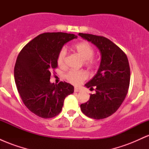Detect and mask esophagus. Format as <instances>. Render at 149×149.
<instances>
[{"instance_id": "esophagus-1", "label": "esophagus", "mask_w": 149, "mask_h": 149, "mask_svg": "<svg viewBox=\"0 0 149 149\" xmlns=\"http://www.w3.org/2000/svg\"><path fill=\"white\" fill-rule=\"evenodd\" d=\"M74 91L76 92H80V91H81V89L78 88H74Z\"/></svg>"}]
</instances>
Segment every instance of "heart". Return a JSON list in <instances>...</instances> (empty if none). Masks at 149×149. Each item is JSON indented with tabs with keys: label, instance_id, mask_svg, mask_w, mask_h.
I'll use <instances>...</instances> for the list:
<instances>
[{
	"label": "heart",
	"instance_id": "b5f03b06",
	"mask_svg": "<svg viewBox=\"0 0 149 149\" xmlns=\"http://www.w3.org/2000/svg\"><path fill=\"white\" fill-rule=\"evenodd\" d=\"M73 49L77 54L84 60V64L90 68H95L97 64L96 59L93 58L95 54V49L90 43L87 42H80L73 46ZM67 51L63 47L59 51L57 56V64L59 66L64 68L66 66ZM88 73L83 70L74 71L71 70L65 75L66 79L74 85H79L88 78Z\"/></svg>",
	"mask_w": 149,
	"mask_h": 149
}]
</instances>
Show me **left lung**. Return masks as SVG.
I'll return each instance as SVG.
<instances>
[{
	"label": "left lung",
	"mask_w": 149,
	"mask_h": 149,
	"mask_svg": "<svg viewBox=\"0 0 149 149\" xmlns=\"http://www.w3.org/2000/svg\"><path fill=\"white\" fill-rule=\"evenodd\" d=\"M78 35L96 45L102 54L97 74L85 84L96 92L80 105V109L91 118H106L119 109L127 95L130 81L129 61L125 53L107 38L82 33Z\"/></svg>",
	"instance_id": "left-lung-1"
}]
</instances>
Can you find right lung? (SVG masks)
Wrapping results in <instances>:
<instances>
[{
	"label": "right lung",
	"mask_w": 149,
	"mask_h": 149,
	"mask_svg": "<svg viewBox=\"0 0 149 149\" xmlns=\"http://www.w3.org/2000/svg\"><path fill=\"white\" fill-rule=\"evenodd\" d=\"M74 34L54 32L38 36L26 45L17 58L14 76L20 97L29 110L42 118L57 116L64 101L73 92V85L49 82L51 70L57 67V56L65 43L76 38Z\"/></svg>",
	"instance_id": "obj_1"
}]
</instances>
